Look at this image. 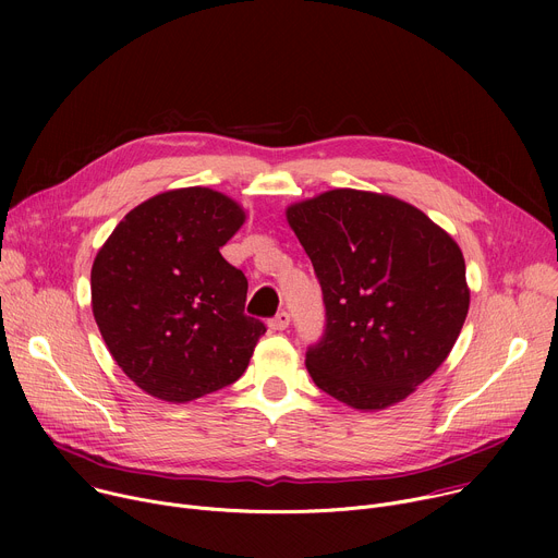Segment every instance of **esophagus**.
I'll return each instance as SVG.
<instances>
[{
	"instance_id": "esophagus-1",
	"label": "esophagus",
	"mask_w": 558,
	"mask_h": 558,
	"mask_svg": "<svg viewBox=\"0 0 558 558\" xmlns=\"http://www.w3.org/2000/svg\"><path fill=\"white\" fill-rule=\"evenodd\" d=\"M289 323H291V315H289V311H280L276 317H271V320H269V327H271L274 331H284V329L289 327Z\"/></svg>"
}]
</instances>
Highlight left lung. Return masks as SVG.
<instances>
[{
  "instance_id": "obj_1",
  "label": "left lung",
  "mask_w": 558,
  "mask_h": 558,
  "mask_svg": "<svg viewBox=\"0 0 558 558\" xmlns=\"http://www.w3.org/2000/svg\"><path fill=\"white\" fill-rule=\"evenodd\" d=\"M325 300L306 349L317 388L360 411L407 400L448 357L470 291L459 245L417 207L331 190L287 209Z\"/></svg>"
}]
</instances>
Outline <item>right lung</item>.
Masks as SVG:
<instances>
[{
  "label": "right lung",
  "mask_w": 558,
  "mask_h": 558,
  "mask_svg": "<svg viewBox=\"0 0 558 558\" xmlns=\"http://www.w3.org/2000/svg\"><path fill=\"white\" fill-rule=\"evenodd\" d=\"M245 222L207 187L134 207L99 250L93 313L121 371L158 400L185 404L241 377L267 327L245 315L247 278L220 256Z\"/></svg>",
  "instance_id": "add662e5"
}]
</instances>
